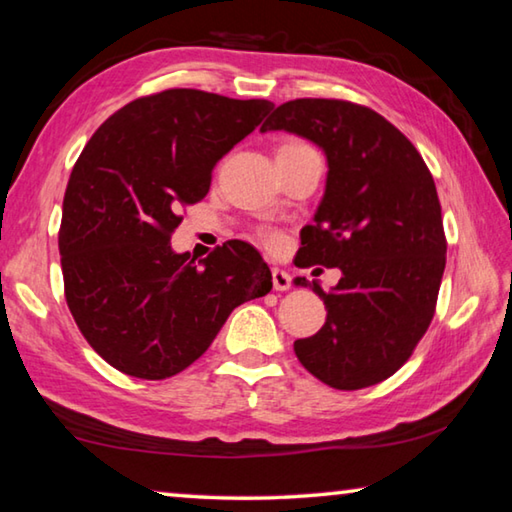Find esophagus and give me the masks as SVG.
<instances>
[{"label":"esophagus","mask_w":512,"mask_h":512,"mask_svg":"<svg viewBox=\"0 0 512 512\" xmlns=\"http://www.w3.org/2000/svg\"><path fill=\"white\" fill-rule=\"evenodd\" d=\"M273 289L275 291H289L291 289V275L282 268H273Z\"/></svg>","instance_id":"34e87169"}]
</instances>
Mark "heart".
I'll return each instance as SVG.
<instances>
[{
    "instance_id": "1",
    "label": "heart",
    "mask_w": 512,
    "mask_h": 512,
    "mask_svg": "<svg viewBox=\"0 0 512 512\" xmlns=\"http://www.w3.org/2000/svg\"><path fill=\"white\" fill-rule=\"evenodd\" d=\"M298 146H307V144H302V142H287V144H282L280 149H298ZM255 239H257L259 244H262L264 248L271 250V253H277V250H280L282 244H284L282 232L277 230V228H271V225H262V228H257Z\"/></svg>"
}]
</instances>
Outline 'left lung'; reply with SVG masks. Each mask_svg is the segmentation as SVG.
<instances>
[{"instance_id": "8db88e82", "label": "left lung", "mask_w": 512, "mask_h": 512, "mask_svg": "<svg viewBox=\"0 0 512 512\" xmlns=\"http://www.w3.org/2000/svg\"><path fill=\"white\" fill-rule=\"evenodd\" d=\"M266 131L307 137L329 164L296 266H339L343 275L327 293L311 282L327 318L293 343L296 357L339 391L379 384L409 361L436 311L447 239L431 171L391 121L352 101H287L264 121Z\"/></svg>"}]
</instances>
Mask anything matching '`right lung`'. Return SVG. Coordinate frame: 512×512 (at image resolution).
Wrapping results in <instances>:
<instances>
[{"label":"right lung","instance_id":"obj_1","mask_svg":"<svg viewBox=\"0 0 512 512\" xmlns=\"http://www.w3.org/2000/svg\"><path fill=\"white\" fill-rule=\"evenodd\" d=\"M271 108L173 88L126 103L85 144L65 189L58 250L67 307L112 368L178 375L232 309L271 291V271L246 241H225L198 264L169 244L180 207L203 201L214 164Z\"/></svg>","mask_w":512,"mask_h":512}]
</instances>
